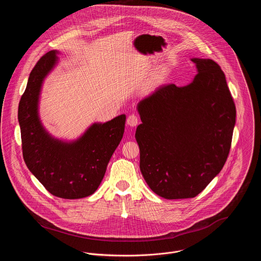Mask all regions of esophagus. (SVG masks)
Returning <instances> with one entry per match:
<instances>
[{"mask_svg":"<svg viewBox=\"0 0 261 261\" xmlns=\"http://www.w3.org/2000/svg\"><path fill=\"white\" fill-rule=\"evenodd\" d=\"M126 123H127V125L130 126V127L137 126L138 123H139V117H138L136 114H132V115L127 116V118H126Z\"/></svg>","mask_w":261,"mask_h":261,"instance_id":"34e87169","label":"esophagus"}]
</instances>
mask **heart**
I'll return each instance as SVG.
<instances>
[{"label":"heart","mask_w":261,"mask_h":261,"mask_svg":"<svg viewBox=\"0 0 261 261\" xmlns=\"http://www.w3.org/2000/svg\"><path fill=\"white\" fill-rule=\"evenodd\" d=\"M169 75H170V70L167 66H162V67L155 69L150 74L147 83H146V89L149 91H152V90L159 88L166 82Z\"/></svg>","instance_id":"obj_1"}]
</instances>
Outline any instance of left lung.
I'll list each match as a JSON object with an SVG mask.
<instances>
[{"label": "left lung", "mask_w": 261, "mask_h": 261, "mask_svg": "<svg viewBox=\"0 0 261 261\" xmlns=\"http://www.w3.org/2000/svg\"><path fill=\"white\" fill-rule=\"evenodd\" d=\"M197 75L185 86L169 84L138 105L140 169L165 199L194 198L227 160L236 109L220 66L192 58Z\"/></svg>", "instance_id": "left-lung-1"}]
</instances>
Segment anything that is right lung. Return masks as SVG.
<instances>
[{"label": "right lung", "mask_w": 261, "mask_h": 261, "mask_svg": "<svg viewBox=\"0 0 261 261\" xmlns=\"http://www.w3.org/2000/svg\"><path fill=\"white\" fill-rule=\"evenodd\" d=\"M58 51L46 53L31 71L18 110L24 161L30 172L52 195L80 199L100 185L113 151L119 145L125 114L107 122L92 123L77 140L54 138L39 116L43 82L58 63Z\"/></svg>", "instance_id": "obj_1"}]
</instances>
